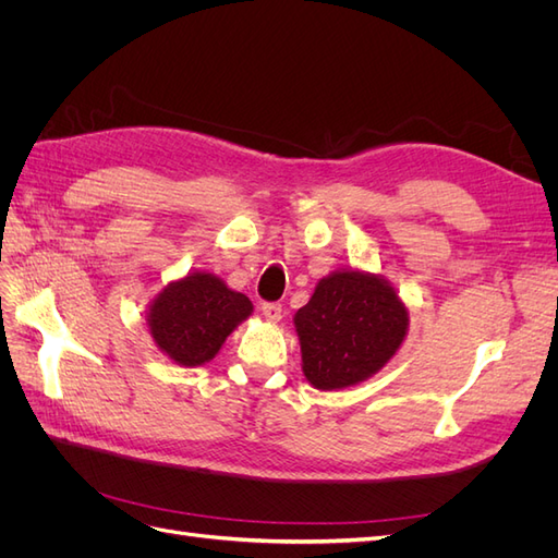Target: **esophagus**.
<instances>
[{
	"label": "esophagus",
	"instance_id": "obj_1",
	"mask_svg": "<svg viewBox=\"0 0 558 558\" xmlns=\"http://www.w3.org/2000/svg\"><path fill=\"white\" fill-rule=\"evenodd\" d=\"M263 316L267 320H279L281 318V305L279 302H263Z\"/></svg>",
	"mask_w": 558,
	"mask_h": 558
}]
</instances>
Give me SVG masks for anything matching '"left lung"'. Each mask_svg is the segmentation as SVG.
Segmentation results:
<instances>
[{
    "label": "left lung",
    "instance_id": "left-lung-1",
    "mask_svg": "<svg viewBox=\"0 0 558 558\" xmlns=\"http://www.w3.org/2000/svg\"><path fill=\"white\" fill-rule=\"evenodd\" d=\"M293 324L307 381L337 391L377 375L396 356L410 314L384 277L342 269L316 283Z\"/></svg>",
    "mask_w": 558,
    "mask_h": 558
}]
</instances>
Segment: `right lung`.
Masks as SVG:
<instances>
[{
  "instance_id": "right-lung-1",
  "label": "right lung",
  "mask_w": 558,
  "mask_h": 558,
  "mask_svg": "<svg viewBox=\"0 0 558 558\" xmlns=\"http://www.w3.org/2000/svg\"><path fill=\"white\" fill-rule=\"evenodd\" d=\"M251 312L253 305L244 293L228 289L209 272H193L165 286L150 302L146 320L165 356L195 367L209 363Z\"/></svg>"
}]
</instances>
